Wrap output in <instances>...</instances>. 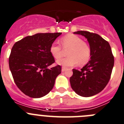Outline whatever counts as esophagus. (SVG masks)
<instances>
[{"label": "esophagus", "instance_id": "obj_1", "mask_svg": "<svg viewBox=\"0 0 124 124\" xmlns=\"http://www.w3.org/2000/svg\"><path fill=\"white\" fill-rule=\"evenodd\" d=\"M67 68H66V67H62V72H63V71H65V70H67Z\"/></svg>", "mask_w": 124, "mask_h": 124}]
</instances>
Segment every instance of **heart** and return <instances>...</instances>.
Returning <instances> with one entry per match:
<instances>
[{"label": "heart", "mask_w": 124, "mask_h": 124, "mask_svg": "<svg viewBox=\"0 0 124 124\" xmlns=\"http://www.w3.org/2000/svg\"><path fill=\"white\" fill-rule=\"evenodd\" d=\"M61 44L63 49H70L68 51L69 57L57 60V63L64 67H73L78 65H84L89 61L91 49L89 45L84 42L83 39L73 34H69L61 39ZM50 53L54 58L59 59L63 55V50L59 45L52 44Z\"/></svg>", "instance_id": "b5f03b06"}]
</instances>
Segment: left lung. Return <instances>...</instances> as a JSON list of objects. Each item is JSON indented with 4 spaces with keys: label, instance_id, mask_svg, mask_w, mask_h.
I'll return each mask as SVG.
<instances>
[{
    "label": "left lung",
    "instance_id": "obj_1",
    "mask_svg": "<svg viewBox=\"0 0 124 124\" xmlns=\"http://www.w3.org/2000/svg\"><path fill=\"white\" fill-rule=\"evenodd\" d=\"M74 33L86 38L91 55V60L81 70L73 69L70 84L79 95L91 97L101 92L109 82L114 66V56L109 43L99 35L83 31Z\"/></svg>",
    "mask_w": 124,
    "mask_h": 124
}]
</instances>
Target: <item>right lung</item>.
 Here are the masks:
<instances>
[{"label": "right lung", "instance_id": "1", "mask_svg": "<svg viewBox=\"0 0 124 124\" xmlns=\"http://www.w3.org/2000/svg\"><path fill=\"white\" fill-rule=\"evenodd\" d=\"M62 33H39L15 43L9 57V67L17 87L25 95L40 98L54 87L61 73V65L48 69L55 60L50 47Z\"/></svg>", "mask_w": 124, "mask_h": 124}]
</instances>
